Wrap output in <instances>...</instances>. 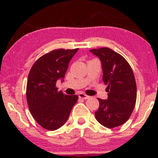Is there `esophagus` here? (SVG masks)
I'll return each instance as SVG.
<instances>
[{
	"mask_svg": "<svg viewBox=\"0 0 158 158\" xmlns=\"http://www.w3.org/2000/svg\"><path fill=\"white\" fill-rule=\"evenodd\" d=\"M79 96V98L81 99H83V100H87V99L89 98V96H87V95L84 94V93H80V94L78 95Z\"/></svg>",
	"mask_w": 158,
	"mask_h": 158,
	"instance_id": "1",
	"label": "esophagus"
}]
</instances>
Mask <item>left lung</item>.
<instances>
[{
    "mask_svg": "<svg viewBox=\"0 0 158 158\" xmlns=\"http://www.w3.org/2000/svg\"><path fill=\"white\" fill-rule=\"evenodd\" d=\"M100 58L107 100L99 99L100 107L95 112L96 120L107 128L123 125L131 115L136 103L137 87L134 73L125 58L107 47L90 50Z\"/></svg>",
    "mask_w": 158,
    "mask_h": 158,
    "instance_id": "left-lung-1",
    "label": "left lung"
}]
</instances>
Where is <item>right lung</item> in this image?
<instances>
[{
    "mask_svg": "<svg viewBox=\"0 0 158 158\" xmlns=\"http://www.w3.org/2000/svg\"><path fill=\"white\" fill-rule=\"evenodd\" d=\"M77 51L54 50L40 57L29 72L27 105L35 120L44 129L55 131L64 125L77 101V95H65L56 87L58 79L63 81L71 58Z\"/></svg>",
    "mask_w": 158,
    "mask_h": 158,
    "instance_id": "1",
    "label": "right lung"
}]
</instances>
